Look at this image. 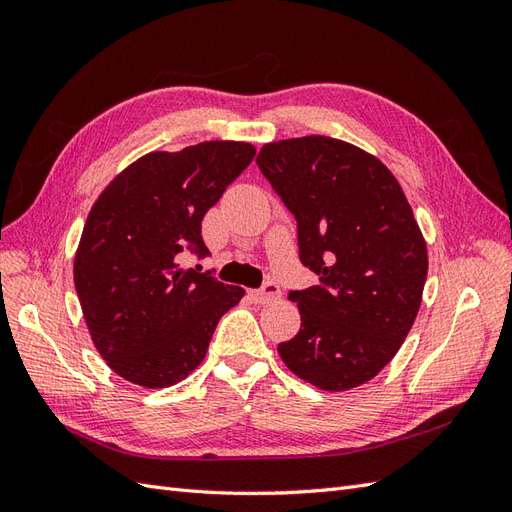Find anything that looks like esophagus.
<instances>
[{
  "instance_id": "obj_1",
  "label": "esophagus",
  "mask_w": 512,
  "mask_h": 512,
  "mask_svg": "<svg viewBox=\"0 0 512 512\" xmlns=\"http://www.w3.org/2000/svg\"><path fill=\"white\" fill-rule=\"evenodd\" d=\"M247 294H250V299H252L254 303L265 305V303H271V301H277V299H280V297H282V290H280V286H277V284L269 282L265 288H260V290H250Z\"/></svg>"
}]
</instances>
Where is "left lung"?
<instances>
[{"mask_svg":"<svg viewBox=\"0 0 512 512\" xmlns=\"http://www.w3.org/2000/svg\"><path fill=\"white\" fill-rule=\"evenodd\" d=\"M256 164L297 220L299 256L320 284L294 290L301 329L277 346L322 391L378 376L408 337L427 245L399 181L376 156L329 136L262 145Z\"/></svg>","mask_w":512,"mask_h":512,"instance_id":"1","label":"left lung"}]
</instances>
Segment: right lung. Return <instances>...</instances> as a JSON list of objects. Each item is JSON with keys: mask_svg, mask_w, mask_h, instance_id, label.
Returning a JSON list of instances; mask_svg holds the SVG:
<instances>
[{"mask_svg": "<svg viewBox=\"0 0 512 512\" xmlns=\"http://www.w3.org/2000/svg\"><path fill=\"white\" fill-rule=\"evenodd\" d=\"M256 156L250 143L205 141L151 151L106 185L74 254V288L106 365L143 389H166L203 363L220 318L245 294L181 269L207 254L200 222Z\"/></svg>", "mask_w": 512, "mask_h": 512, "instance_id": "right-lung-1", "label": "right lung"}]
</instances>
